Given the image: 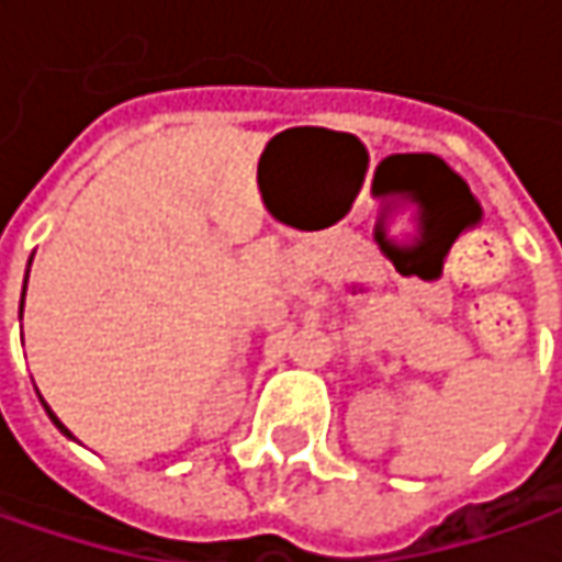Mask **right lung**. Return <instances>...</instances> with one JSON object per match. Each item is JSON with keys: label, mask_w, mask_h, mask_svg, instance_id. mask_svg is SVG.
I'll return each instance as SVG.
<instances>
[{"label": "right lung", "mask_w": 562, "mask_h": 562, "mask_svg": "<svg viewBox=\"0 0 562 562\" xmlns=\"http://www.w3.org/2000/svg\"><path fill=\"white\" fill-rule=\"evenodd\" d=\"M30 261H33V258H30ZM24 292H27V280H24ZM21 311H24V299H21ZM43 407H46V414H49L52 423H55V426H58V432H65V436H68V438H74V436H70V429H68V426H65V423H61V419H58V416L52 414V411H49V404H46V401H43Z\"/></svg>", "instance_id": "add662e5"}]
</instances>
